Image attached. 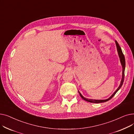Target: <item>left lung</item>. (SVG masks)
I'll return each instance as SVG.
<instances>
[{"label":"left lung","instance_id":"8db88e82","mask_svg":"<svg viewBox=\"0 0 134 134\" xmlns=\"http://www.w3.org/2000/svg\"><path fill=\"white\" fill-rule=\"evenodd\" d=\"M115 43H116V47H117V50L118 52V56H119V60H120L121 63V65L122 66V79H121V81L120 83V85H119V87L117 88V89L115 91L114 93L112 94L109 98L107 99H103V100H97V99H88V98H86L84 97L83 96H82V94L80 93L79 91H78V92L79 93L80 96H81V97L82 98L83 100H85L87 102H90V103H104V102H106L109 100H110L111 98L113 97L115 94L117 93V91L121 88V87H122L123 83V81H124V71H125V58H124V56L123 54L122 51L121 49V48L119 46V45L118 44V42L115 41Z\"/></svg>","mask_w":134,"mask_h":134}]
</instances>
